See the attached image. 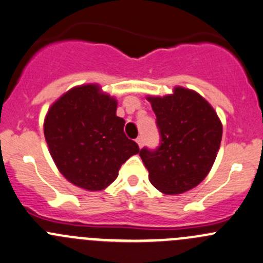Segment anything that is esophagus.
Wrapping results in <instances>:
<instances>
[{"mask_svg":"<svg viewBox=\"0 0 263 263\" xmlns=\"http://www.w3.org/2000/svg\"><path fill=\"white\" fill-rule=\"evenodd\" d=\"M136 142H137V145H139L140 148H141V147H142V145H143V139H142V137H141V136L137 137Z\"/></svg>","mask_w":263,"mask_h":263,"instance_id":"obj_1","label":"esophagus"}]
</instances>
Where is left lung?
<instances>
[{
	"instance_id": "left-lung-1",
	"label": "left lung",
	"mask_w": 263,
	"mask_h": 263,
	"mask_svg": "<svg viewBox=\"0 0 263 263\" xmlns=\"http://www.w3.org/2000/svg\"><path fill=\"white\" fill-rule=\"evenodd\" d=\"M157 118L161 145L140 156L151 184L167 195L200 184L215 161L223 126L217 112L195 90L175 87L171 95L147 96Z\"/></svg>"
}]
</instances>
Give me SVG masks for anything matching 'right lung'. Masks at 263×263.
Here are the masks:
<instances>
[{"label": "right lung", "mask_w": 263, "mask_h": 263, "mask_svg": "<svg viewBox=\"0 0 263 263\" xmlns=\"http://www.w3.org/2000/svg\"><path fill=\"white\" fill-rule=\"evenodd\" d=\"M117 99L96 83L73 87L51 104L44 135L58 170L76 186L99 192L117 179L121 165L140 153L116 115Z\"/></svg>", "instance_id": "obj_1"}]
</instances>
